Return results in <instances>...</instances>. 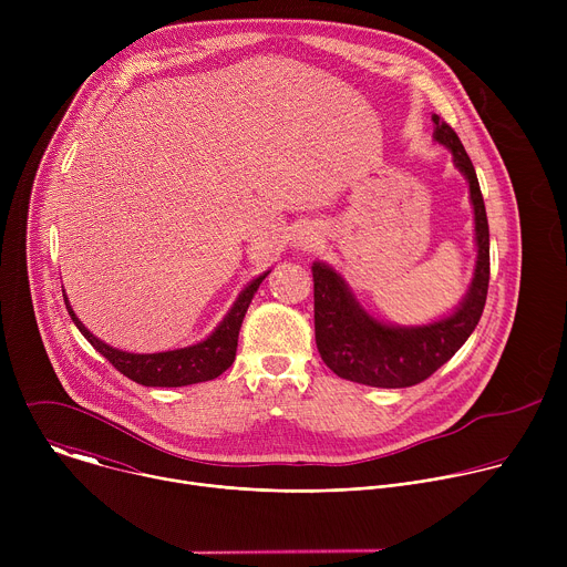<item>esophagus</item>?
Segmentation results:
<instances>
[{"label":"esophagus","mask_w":567,"mask_h":567,"mask_svg":"<svg viewBox=\"0 0 567 567\" xmlns=\"http://www.w3.org/2000/svg\"><path fill=\"white\" fill-rule=\"evenodd\" d=\"M318 239H320V230L316 228V226H300L296 233H293V247H298V249H311L313 245H318Z\"/></svg>","instance_id":"1"}]
</instances>
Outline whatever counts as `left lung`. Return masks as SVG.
<instances>
[{
  "label": "left lung",
  "mask_w": 567,
  "mask_h": 567,
  "mask_svg": "<svg viewBox=\"0 0 567 567\" xmlns=\"http://www.w3.org/2000/svg\"><path fill=\"white\" fill-rule=\"evenodd\" d=\"M435 143L453 154L468 184L475 224V269L460 305L426 326H392L361 307L346 278L326 262H313V330L326 365L341 379L372 388H409L429 379L471 337L489 289V224L471 158L449 123L433 116Z\"/></svg>",
  "instance_id": "left-lung-1"
}]
</instances>
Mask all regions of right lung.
I'll return each instance as SVG.
<instances>
[{
	"instance_id": "1",
	"label": "right lung",
	"mask_w": 567,
	"mask_h": 567,
	"mask_svg": "<svg viewBox=\"0 0 567 567\" xmlns=\"http://www.w3.org/2000/svg\"><path fill=\"white\" fill-rule=\"evenodd\" d=\"M267 276H269V271L260 274L237 293L233 307L226 311L219 326L204 341L188 346V348H177V350H168V352H152V354H134V352H123L118 348L107 346L105 341L94 337L83 326V320L73 313L64 289H62V296H64L66 311H69L71 320L75 322L80 334H83L94 346V350L101 352L121 374H125L127 379H132L141 385H150V388H182V385H190V383L210 381L233 365L241 320H245V313H247L258 287L262 285V280Z\"/></svg>"
}]
</instances>
